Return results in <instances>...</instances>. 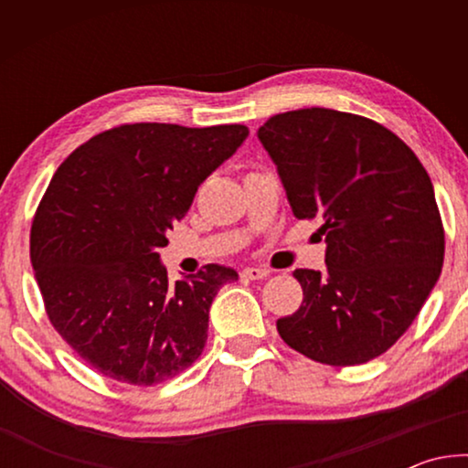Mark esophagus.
<instances>
[{
	"instance_id": "1",
	"label": "esophagus",
	"mask_w": 468,
	"mask_h": 468,
	"mask_svg": "<svg viewBox=\"0 0 468 468\" xmlns=\"http://www.w3.org/2000/svg\"><path fill=\"white\" fill-rule=\"evenodd\" d=\"M241 274L250 281H262L268 274H271V271H268V268H260V266H251V268L248 266V268H243Z\"/></svg>"
}]
</instances>
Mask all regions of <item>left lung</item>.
Here are the masks:
<instances>
[{
	"mask_svg": "<svg viewBox=\"0 0 468 468\" xmlns=\"http://www.w3.org/2000/svg\"><path fill=\"white\" fill-rule=\"evenodd\" d=\"M295 218L326 237V271L297 268L299 310L276 322L291 348L361 366L405 335L440 279L443 227L413 150L367 117L335 109L279 113L258 130Z\"/></svg>",
	"mask_w": 468,
	"mask_h": 468,
	"instance_id": "8db88e82",
	"label": "left lung"
}]
</instances>
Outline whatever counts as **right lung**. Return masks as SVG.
Returning a JSON list of instances; mask_svg holds the SVG:
<instances>
[{"label":"right lung","instance_id":"right-lung-1","mask_svg":"<svg viewBox=\"0 0 468 468\" xmlns=\"http://www.w3.org/2000/svg\"><path fill=\"white\" fill-rule=\"evenodd\" d=\"M248 133L237 123H125L55 171L30 229V262L53 328L99 374L154 386L202 355L212 299L239 274L208 264L171 284L158 250Z\"/></svg>","mask_w":468,"mask_h":468}]
</instances>
